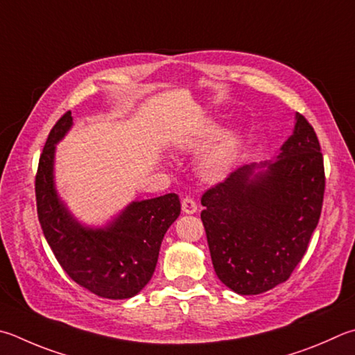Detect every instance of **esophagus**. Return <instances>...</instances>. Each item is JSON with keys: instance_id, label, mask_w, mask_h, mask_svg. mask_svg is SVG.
<instances>
[{"instance_id": "esophagus-1", "label": "esophagus", "mask_w": 355, "mask_h": 355, "mask_svg": "<svg viewBox=\"0 0 355 355\" xmlns=\"http://www.w3.org/2000/svg\"><path fill=\"white\" fill-rule=\"evenodd\" d=\"M182 209H183V212H186V214H194V212H197V203H196V200L191 198V197L183 198Z\"/></svg>"}]
</instances>
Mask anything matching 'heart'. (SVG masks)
Instances as JSON below:
<instances>
[{
    "mask_svg": "<svg viewBox=\"0 0 355 355\" xmlns=\"http://www.w3.org/2000/svg\"><path fill=\"white\" fill-rule=\"evenodd\" d=\"M175 147L184 153H198L205 148L197 159V172L205 182L218 183L233 172L239 161L243 137L237 128L222 130L220 122L208 118L192 132L180 137Z\"/></svg>",
    "mask_w": 355,
    "mask_h": 355,
    "instance_id": "b5f03b06",
    "label": "heart"
}]
</instances>
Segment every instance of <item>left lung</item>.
Returning <instances> with one entry per match:
<instances>
[{"instance_id":"8db88e82","label":"left lung","mask_w":355,"mask_h":355,"mask_svg":"<svg viewBox=\"0 0 355 355\" xmlns=\"http://www.w3.org/2000/svg\"><path fill=\"white\" fill-rule=\"evenodd\" d=\"M324 167L317 133L300 113L272 159L245 164L202 197L216 275L239 295L288 279L317 228Z\"/></svg>"}]
</instances>
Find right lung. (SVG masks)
Masks as SVG:
<instances>
[{"instance_id":"obj_1","label":"right lung","mask_w":355,"mask_h":355,"mask_svg":"<svg viewBox=\"0 0 355 355\" xmlns=\"http://www.w3.org/2000/svg\"><path fill=\"white\" fill-rule=\"evenodd\" d=\"M73 127L71 112L51 130L35 178L37 212L43 234L68 276L94 295L127 300L155 272L166 231L182 211L177 194L133 200L102 227L79 220L57 191V144Z\"/></svg>"}]
</instances>
